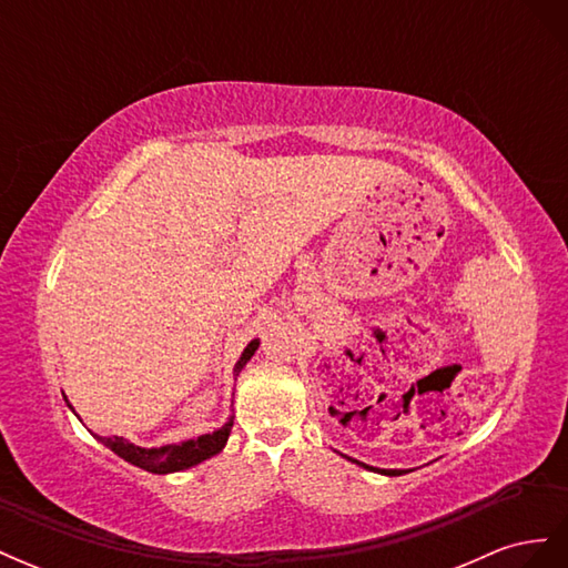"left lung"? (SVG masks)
<instances>
[{"mask_svg":"<svg viewBox=\"0 0 568 568\" xmlns=\"http://www.w3.org/2000/svg\"><path fill=\"white\" fill-rule=\"evenodd\" d=\"M353 462H357V459H353ZM359 467H365V469H372V471H379V469H374V467H367V464H363V462H357ZM382 474H386V476H403L405 471L403 469H382Z\"/></svg>","mask_w":568,"mask_h":568,"instance_id":"left-lung-1","label":"left lung"}]
</instances>
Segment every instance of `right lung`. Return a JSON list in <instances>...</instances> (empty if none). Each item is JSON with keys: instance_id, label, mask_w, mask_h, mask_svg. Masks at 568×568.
<instances>
[{"instance_id": "right-lung-1", "label": "right lung", "mask_w": 568, "mask_h": 568, "mask_svg": "<svg viewBox=\"0 0 568 568\" xmlns=\"http://www.w3.org/2000/svg\"><path fill=\"white\" fill-rule=\"evenodd\" d=\"M255 351H257V338H253L244 348L242 357H239V363L234 365V376H239V372L244 369V365L253 357ZM232 424H234V417L213 434L199 436L194 440H184L180 445H163V448H140V445H132L120 436L106 438V436L94 434V438L99 443H104L106 448L113 450L118 457H123L130 464H134V467H142L151 474H170V471L189 469V467H194V464L217 455L222 448H225V443L232 432Z\"/></svg>"}]
</instances>
